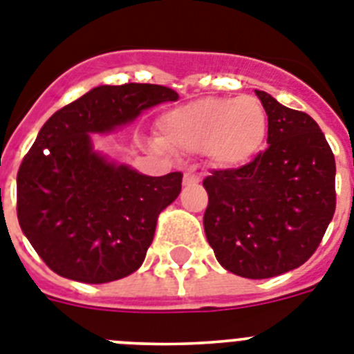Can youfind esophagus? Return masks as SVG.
I'll return each mask as SVG.
<instances>
[{
	"label": "esophagus",
	"mask_w": 354,
	"mask_h": 354,
	"mask_svg": "<svg viewBox=\"0 0 354 354\" xmlns=\"http://www.w3.org/2000/svg\"><path fill=\"white\" fill-rule=\"evenodd\" d=\"M200 183V176L194 172H185L183 174V185H198Z\"/></svg>",
	"instance_id": "obj_1"
}]
</instances>
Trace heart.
I'll return each mask as SVG.
<instances>
[{"label": "heart", "instance_id": "obj_1", "mask_svg": "<svg viewBox=\"0 0 354 354\" xmlns=\"http://www.w3.org/2000/svg\"><path fill=\"white\" fill-rule=\"evenodd\" d=\"M154 151L200 153L221 169L255 158L268 136V113L255 97H205L165 111L156 122Z\"/></svg>", "mask_w": 354, "mask_h": 354}]
</instances>
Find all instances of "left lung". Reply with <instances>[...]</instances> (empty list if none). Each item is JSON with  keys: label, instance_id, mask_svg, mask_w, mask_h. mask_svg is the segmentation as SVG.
Returning a JSON list of instances; mask_svg holds the SVG:
<instances>
[{"label": "left lung", "instance_id": "8db88e82", "mask_svg": "<svg viewBox=\"0 0 354 354\" xmlns=\"http://www.w3.org/2000/svg\"><path fill=\"white\" fill-rule=\"evenodd\" d=\"M268 113V149L239 169L212 171L203 227L223 268L268 279L299 268L322 241L335 205V156L308 113L255 90Z\"/></svg>", "mask_w": 354, "mask_h": 354}]
</instances>
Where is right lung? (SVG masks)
I'll return each mask as SVG.
<instances>
[{
    "mask_svg": "<svg viewBox=\"0 0 354 354\" xmlns=\"http://www.w3.org/2000/svg\"><path fill=\"white\" fill-rule=\"evenodd\" d=\"M172 100L178 93L165 86L104 84L44 122L17 172V219L57 275L102 284L142 266L158 214L178 198L183 174H142L95 151L91 135Z\"/></svg>",
    "mask_w": 354,
    "mask_h": 354,
    "instance_id": "1",
    "label": "right lung"
}]
</instances>
